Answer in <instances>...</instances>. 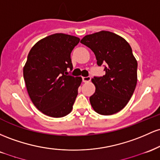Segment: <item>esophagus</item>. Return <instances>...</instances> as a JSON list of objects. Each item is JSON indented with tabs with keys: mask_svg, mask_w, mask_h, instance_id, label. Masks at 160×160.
Masks as SVG:
<instances>
[{
	"mask_svg": "<svg viewBox=\"0 0 160 160\" xmlns=\"http://www.w3.org/2000/svg\"><path fill=\"white\" fill-rule=\"evenodd\" d=\"M82 81H83V82H85V83H87V82H89L90 81H91V77H90V76H88V77H82Z\"/></svg>",
	"mask_w": 160,
	"mask_h": 160,
	"instance_id": "1",
	"label": "esophagus"
}]
</instances>
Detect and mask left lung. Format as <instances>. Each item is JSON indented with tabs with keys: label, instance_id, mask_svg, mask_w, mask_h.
<instances>
[{
	"label": "left lung",
	"instance_id": "1",
	"mask_svg": "<svg viewBox=\"0 0 160 160\" xmlns=\"http://www.w3.org/2000/svg\"><path fill=\"white\" fill-rule=\"evenodd\" d=\"M81 43L94 53L97 63H107L103 77L91 79L95 92L90 97L94 110L109 116L122 110L133 94L138 81V62L131 46L113 32L100 31L85 35Z\"/></svg>",
	"mask_w": 160,
	"mask_h": 160
}]
</instances>
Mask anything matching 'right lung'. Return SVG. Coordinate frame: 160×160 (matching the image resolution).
<instances>
[{"mask_svg": "<svg viewBox=\"0 0 160 160\" xmlns=\"http://www.w3.org/2000/svg\"><path fill=\"white\" fill-rule=\"evenodd\" d=\"M79 38L57 33L41 39L30 50L23 67L29 98L42 113L60 118L70 113L82 77L69 75L71 52Z\"/></svg>", "mask_w": 160, "mask_h": 160, "instance_id": "1", "label": "right lung"}]
</instances>
